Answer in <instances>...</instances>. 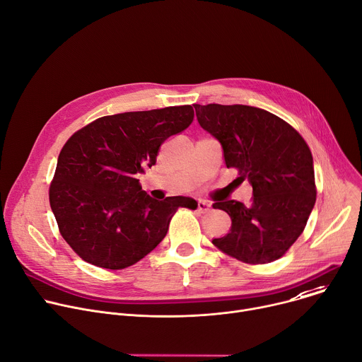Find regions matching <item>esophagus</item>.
I'll list each match as a JSON object with an SVG mask.
<instances>
[{
    "label": "esophagus",
    "instance_id": "esophagus-1",
    "mask_svg": "<svg viewBox=\"0 0 362 362\" xmlns=\"http://www.w3.org/2000/svg\"><path fill=\"white\" fill-rule=\"evenodd\" d=\"M209 209H211V204H209V202L202 201V199L198 202V211H199V212L204 214V212H208Z\"/></svg>",
    "mask_w": 362,
    "mask_h": 362
}]
</instances>
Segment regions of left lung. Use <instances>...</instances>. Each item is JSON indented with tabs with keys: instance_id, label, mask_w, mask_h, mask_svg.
Segmentation results:
<instances>
[{
	"instance_id": "1",
	"label": "left lung",
	"mask_w": 362,
	"mask_h": 362,
	"mask_svg": "<svg viewBox=\"0 0 362 362\" xmlns=\"http://www.w3.org/2000/svg\"><path fill=\"white\" fill-rule=\"evenodd\" d=\"M199 125L219 141L226 168L252 186V204L229 199L214 208L231 229L212 243L244 262L280 258L299 238L316 202L313 157L302 136L277 115L250 105L194 104Z\"/></svg>"
}]
</instances>
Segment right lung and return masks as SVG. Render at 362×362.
Returning a JSON list of instances; mask_svg holds the SVG:
<instances>
[{"label": "right lung", "mask_w": 362, "mask_h": 362, "mask_svg": "<svg viewBox=\"0 0 362 362\" xmlns=\"http://www.w3.org/2000/svg\"><path fill=\"white\" fill-rule=\"evenodd\" d=\"M190 105L98 118L63 146L49 190L60 234L89 264L121 270L166 237L192 198L153 199L137 176L154 166L160 146L193 121Z\"/></svg>", "instance_id": "add662e5"}]
</instances>
